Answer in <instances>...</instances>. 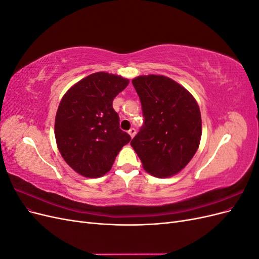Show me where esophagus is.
I'll return each instance as SVG.
<instances>
[{"instance_id":"1","label":"esophagus","mask_w":259,"mask_h":259,"mask_svg":"<svg viewBox=\"0 0 259 259\" xmlns=\"http://www.w3.org/2000/svg\"><path fill=\"white\" fill-rule=\"evenodd\" d=\"M128 134H130V136L133 138L135 136V134H136V130L134 128V127H132L130 131H128Z\"/></svg>"}]
</instances>
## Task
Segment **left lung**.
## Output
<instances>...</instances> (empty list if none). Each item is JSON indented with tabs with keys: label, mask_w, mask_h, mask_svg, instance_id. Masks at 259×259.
Instances as JSON below:
<instances>
[{
	"label": "left lung",
	"mask_w": 259,
	"mask_h": 259,
	"mask_svg": "<svg viewBox=\"0 0 259 259\" xmlns=\"http://www.w3.org/2000/svg\"><path fill=\"white\" fill-rule=\"evenodd\" d=\"M132 83L142 104L144 124L131 145L148 173L173 176L190 162L200 145L197 101L182 85L163 75L138 76Z\"/></svg>",
	"instance_id": "1"
}]
</instances>
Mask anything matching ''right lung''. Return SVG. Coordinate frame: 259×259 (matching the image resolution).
<instances>
[{
    "instance_id": "obj_1",
    "label": "right lung",
    "mask_w": 259,
    "mask_h": 259,
    "mask_svg": "<svg viewBox=\"0 0 259 259\" xmlns=\"http://www.w3.org/2000/svg\"><path fill=\"white\" fill-rule=\"evenodd\" d=\"M128 80L107 72L84 77L62 97L55 120V137L62 158L76 173L97 178L110 170L131 136L120 128L112 107Z\"/></svg>"
}]
</instances>
